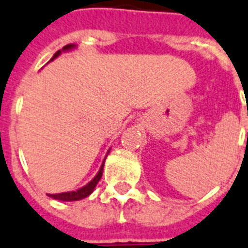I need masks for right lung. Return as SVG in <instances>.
Returning <instances> with one entry per match:
<instances>
[{
  "instance_id": "1",
  "label": "right lung",
  "mask_w": 248,
  "mask_h": 248,
  "mask_svg": "<svg viewBox=\"0 0 248 248\" xmlns=\"http://www.w3.org/2000/svg\"><path fill=\"white\" fill-rule=\"evenodd\" d=\"M76 47H78V46L75 45V44H70V45L63 46L62 50H58L54 55H53V58L50 59V62L51 61H54L55 58H58L59 55L62 54V53L74 50V49H76ZM108 153H110V150L107 151L106 156H105V159H103L102 166H101L99 170L97 172V174H95V176H94V177L92 178V180H90L88 184H86V185L81 186L80 189L74 190V191H66V193H59V194H47V195H49L50 198H53V199H57V201H62V202H74V201H81V199H84V198L89 197L90 194L94 191V189H95V186H97V184L99 182L101 177H102L103 166H105V160H106Z\"/></svg>"
}]
</instances>
